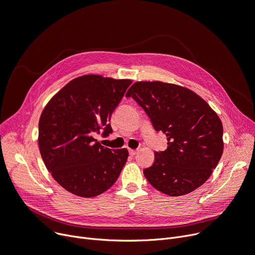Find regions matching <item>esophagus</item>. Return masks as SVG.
<instances>
[{"label": "esophagus", "mask_w": 255, "mask_h": 255, "mask_svg": "<svg viewBox=\"0 0 255 255\" xmlns=\"http://www.w3.org/2000/svg\"><path fill=\"white\" fill-rule=\"evenodd\" d=\"M128 152H129V155L134 156V155H136V154H137L138 150H135V149H128Z\"/></svg>", "instance_id": "34e87169"}]
</instances>
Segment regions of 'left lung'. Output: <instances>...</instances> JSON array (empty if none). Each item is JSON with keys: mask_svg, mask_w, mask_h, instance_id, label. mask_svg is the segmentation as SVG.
Wrapping results in <instances>:
<instances>
[{"mask_svg": "<svg viewBox=\"0 0 255 255\" xmlns=\"http://www.w3.org/2000/svg\"><path fill=\"white\" fill-rule=\"evenodd\" d=\"M126 96L143 108L168 140L167 149L155 151L154 163L144 169L148 183L169 196L203 185L223 152V126L210 105L186 87L160 81L136 82Z\"/></svg>", "mask_w": 255, "mask_h": 255, "instance_id": "8db88e82", "label": "left lung"}]
</instances>
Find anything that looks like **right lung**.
Listing matches in <instances>:
<instances>
[{
  "label": "right lung",
  "mask_w": 255,
  "mask_h": 255,
  "mask_svg": "<svg viewBox=\"0 0 255 255\" xmlns=\"http://www.w3.org/2000/svg\"><path fill=\"white\" fill-rule=\"evenodd\" d=\"M131 84L99 75L71 80L44 107L38 145L44 165L57 183L80 197L111 188L127 163V148L104 147L95 134L112 132L111 115Z\"/></svg>",
  "instance_id": "obj_1"
}]
</instances>
